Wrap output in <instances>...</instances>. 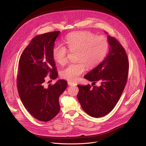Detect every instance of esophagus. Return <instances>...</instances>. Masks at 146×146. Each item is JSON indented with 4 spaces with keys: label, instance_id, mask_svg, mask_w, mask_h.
<instances>
[{
    "label": "esophagus",
    "instance_id": "1",
    "mask_svg": "<svg viewBox=\"0 0 146 146\" xmlns=\"http://www.w3.org/2000/svg\"><path fill=\"white\" fill-rule=\"evenodd\" d=\"M68 84L69 86H70L74 85V83H73V82H70V81H68Z\"/></svg>",
    "mask_w": 146,
    "mask_h": 146
}]
</instances>
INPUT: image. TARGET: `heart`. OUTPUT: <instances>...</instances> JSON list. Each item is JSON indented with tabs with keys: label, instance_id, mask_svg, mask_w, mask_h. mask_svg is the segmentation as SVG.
I'll return each mask as SVG.
<instances>
[{
	"label": "heart",
	"instance_id": "heart-1",
	"mask_svg": "<svg viewBox=\"0 0 146 146\" xmlns=\"http://www.w3.org/2000/svg\"><path fill=\"white\" fill-rule=\"evenodd\" d=\"M65 43L71 52H77V64H72L61 72L62 78L76 81L80 75L86 70V65L88 68L98 65L106 56L109 50V42L104 36H96L88 32H77L68 36ZM67 48L62 45L57 46L54 50V60L60 65L67 62Z\"/></svg>",
	"mask_w": 146,
	"mask_h": 146
}]
</instances>
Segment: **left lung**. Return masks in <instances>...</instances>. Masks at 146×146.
Segmentation results:
<instances>
[{
	"mask_svg": "<svg viewBox=\"0 0 146 146\" xmlns=\"http://www.w3.org/2000/svg\"><path fill=\"white\" fill-rule=\"evenodd\" d=\"M108 54L84 77L92 83L100 81V86H77V99L81 108L95 118L105 116L114 109L124 90L128 74L129 63L125 51L113 37L108 35Z\"/></svg>",
	"mask_w": 146,
	"mask_h": 146,
	"instance_id": "left-lung-1",
	"label": "left lung"
}]
</instances>
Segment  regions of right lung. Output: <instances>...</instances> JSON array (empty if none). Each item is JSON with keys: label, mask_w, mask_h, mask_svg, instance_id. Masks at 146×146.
<instances>
[{"label": "right lung", "mask_w": 146, "mask_h": 146, "mask_svg": "<svg viewBox=\"0 0 146 146\" xmlns=\"http://www.w3.org/2000/svg\"><path fill=\"white\" fill-rule=\"evenodd\" d=\"M59 31L34 37L21 54L18 64L17 88L25 109L37 119L47 122L59 111V96L68 82L58 80L54 85L45 87V77L55 79L58 74L53 57L54 46Z\"/></svg>", "instance_id": "right-lung-1"}]
</instances>
